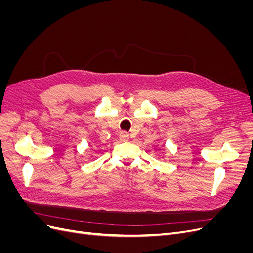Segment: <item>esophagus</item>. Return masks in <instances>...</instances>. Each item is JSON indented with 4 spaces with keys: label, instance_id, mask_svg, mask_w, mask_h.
<instances>
[{
    "label": "esophagus",
    "instance_id": "34e87169",
    "mask_svg": "<svg viewBox=\"0 0 253 253\" xmlns=\"http://www.w3.org/2000/svg\"><path fill=\"white\" fill-rule=\"evenodd\" d=\"M119 139L121 141H127L128 140V134L126 132H121L119 134Z\"/></svg>",
    "mask_w": 253,
    "mask_h": 253
}]
</instances>
